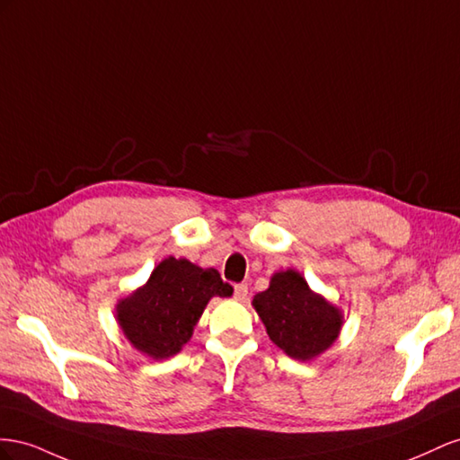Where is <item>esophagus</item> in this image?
Segmentation results:
<instances>
[{
    "mask_svg": "<svg viewBox=\"0 0 460 460\" xmlns=\"http://www.w3.org/2000/svg\"><path fill=\"white\" fill-rule=\"evenodd\" d=\"M233 296L237 298V300H246V296H248V285L246 283H237L234 285V293H233Z\"/></svg>",
    "mask_w": 460,
    "mask_h": 460,
    "instance_id": "esophagus-1",
    "label": "esophagus"
}]
</instances>
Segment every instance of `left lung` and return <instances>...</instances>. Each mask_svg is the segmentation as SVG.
<instances>
[{
    "label": "left lung",
    "mask_w": 460,
    "mask_h": 460,
    "mask_svg": "<svg viewBox=\"0 0 460 460\" xmlns=\"http://www.w3.org/2000/svg\"><path fill=\"white\" fill-rule=\"evenodd\" d=\"M252 305L270 339L291 358L310 360L330 347L341 330V312L312 293L303 275L279 271Z\"/></svg>",
    "instance_id": "8db88e82"
}]
</instances>
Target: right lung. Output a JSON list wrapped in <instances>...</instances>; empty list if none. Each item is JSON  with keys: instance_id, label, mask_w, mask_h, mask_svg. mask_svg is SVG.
Listing matches in <instances>:
<instances>
[{"instance_id": "obj_1", "label": "right lung", "mask_w": 460, "mask_h": 460, "mask_svg": "<svg viewBox=\"0 0 460 460\" xmlns=\"http://www.w3.org/2000/svg\"><path fill=\"white\" fill-rule=\"evenodd\" d=\"M233 288L217 270H202L189 260L167 258L148 283L117 306L127 339L152 358L173 357L192 335L212 296H229Z\"/></svg>"}]
</instances>
